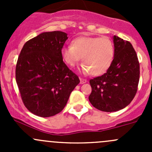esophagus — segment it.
<instances>
[{"label":"esophagus","instance_id":"1","mask_svg":"<svg viewBox=\"0 0 152 152\" xmlns=\"http://www.w3.org/2000/svg\"><path fill=\"white\" fill-rule=\"evenodd\" d=\"M87 82V79H82V78H80V84H84Z\"/></svg>","mask_w":152,"mask_h":152}]
</instances>
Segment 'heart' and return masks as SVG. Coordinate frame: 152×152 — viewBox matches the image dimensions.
I'll return each mask as SVG.
<instances>
[{
	"label": "heart",
	"instance_id": "b5f03b06",
	"mask_svg": "<svg viewBox=\"0 0 152 152\" xmlns=\"http://www.w3.org/2000/svg\"><path fill=\"white\" fill-rule=\"evenodd\" d=\"M61 54L69 66L74 67L82 59V70L93 76H99L111 66L115 46L107 37H82L73 39L72 45L62 48Z\"/></svg>",
	"mask_w": 152,
	"mask_h": 152
}]
</instances>
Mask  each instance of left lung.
<instances>
[{"instance_id": "obj_1", "label": "left lung", "mask_w": 152, "mask_h": 152, "mask_svg": "<svg viewBox=\"0 0 152 152\" xmlns=\"http://www.w3.org/2000/svg\"><path fill=\"white\" fill-rule=\"evenodd\" d=\"M113 41L115 56L111 66L104 74L90 80L92 92L89 101L104 112H115L129 104L140 79V64L132 44L117 36Z\"/></svg>"}]
</instances>
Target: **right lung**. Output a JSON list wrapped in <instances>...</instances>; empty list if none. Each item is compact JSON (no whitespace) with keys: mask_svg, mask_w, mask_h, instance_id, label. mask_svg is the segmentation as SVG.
Listing matches in <instances>:
<instances>
[{"mask_svg":"<svg viewBox=\"0 0 152 152\" xmlns=\"http://www.w3.org/2000/svg\"><path fill=\"white\" fill-rule=\"evenodd\" d=\"M67 39L65 32H44L27 41L20 53L16 82L23 103L36 115L47 118L60 113L80 82L62 57Z\"/></svg>","mask_w":152,"mask_h":152,"instance_id":"obj_1","label":"right lung"}]
</instances>
